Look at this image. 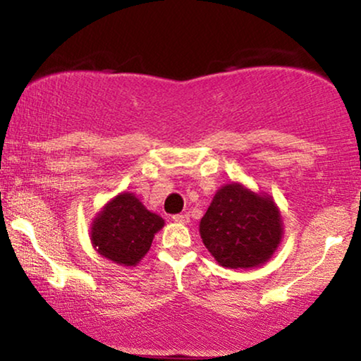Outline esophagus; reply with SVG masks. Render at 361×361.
<instances>
[{"instance_id": "1", "label": "esophagus", "mask_w": 361, "mask_h": 361, "mask_svg": "<svg viewBox=\"0 0 361 361\" xmlns=\"http://www.w3.org/2000/svg\"><path fill=\"white\" fill-rule=\"evenodd\" d=\"M172 220L177 221V224H189V215H187V214L172 215Z\"/></svg>"}]
</instances>
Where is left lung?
Instances as JSON below:
<instances>
[{
    "mask_svg": "<svg viewBox=\"0 0 361 361\" xmlns=\"http://www.w3.org/2000/svg\"><path fill=\"white\" fill-rule=\"evenodd\" d=\"M281 233L274 202L240 184L221 187L200 220L202 241L225 268H251L268 261Z\"/></svg>",
    "mask_w": 361,
    "mask_h": 361,
    "instance_id": "8db88e82",
    "label": "left lung"
}]
</instances>
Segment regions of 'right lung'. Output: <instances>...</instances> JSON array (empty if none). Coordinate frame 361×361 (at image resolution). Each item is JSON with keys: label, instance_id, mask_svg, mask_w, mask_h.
<instances>
[{"label": "right lung", "instance_id": "obj_1", "mask_svg": "<svg viewBox=\"0 0 361 361\" xmlns=\"http://www.w3.org/2000/svg\"><path fill=\"white\" fill-rule=\"evenodd\" d=\"M164 225L133 194H120L108 204L92 226V243L113 263L133 266L151 248L154 233Z\"/></svg>", "mask_w": 361, "mask_h": 361}]
</instances>
